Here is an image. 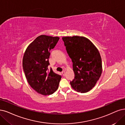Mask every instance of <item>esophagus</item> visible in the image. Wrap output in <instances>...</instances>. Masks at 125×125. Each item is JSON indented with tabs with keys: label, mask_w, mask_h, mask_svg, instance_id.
Here are the masks:
<instances>
[{
	"label": "esophagus",
	"mask_w": 125,
	"mask_h": 125,
	"mask_svg": "<svg viewBox=\"0 0 125 125\" xmlns=\"http://www.w3.org/2000/svg\"><path fill=\"white\" fill-rule=\"evenodd\" d=\"M62 75L64 76H65V71H63L62 72Z\"/></svg>",
	"instance_id": "34e87169"
}]
</instances>
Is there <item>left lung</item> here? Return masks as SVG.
<instances>
[{
	"mask_svg": "<svg viewBox=\"0 0 125 125\" xmlns=\"http://www.w3.org/2000/svg\"><path fill=\"white\" fill-rule=\"evenodd\" d=\"M62 40L73 63L75 78L70 82L71 86L78 92L86 93L95 85L102 73L99 51L83 36H65Z\"/></svg>",
	"mask_w": 125,
	"mask_h": 125,
	"instance_id": "obj_1",
	"label": "left lung"
}]
</instances>
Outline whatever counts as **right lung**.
<instances>
[{"mask_svg": "<svg viewBox=\"0 0 125 125\" xmlns=\"http://www.w3.org/2000/svg\"><path fill=\"white\" fill-rule=\"evenodd\" d=\"M59 37L41 35L28 46L22 59V67L29 84L38 93L53 94L59 87L61 76L48 69L50 50L54 48Z\"/></svg>", "mask_w": 125, "mask_h": 125, "instance_id": "1", "label": "right lung"}]
</instances>
